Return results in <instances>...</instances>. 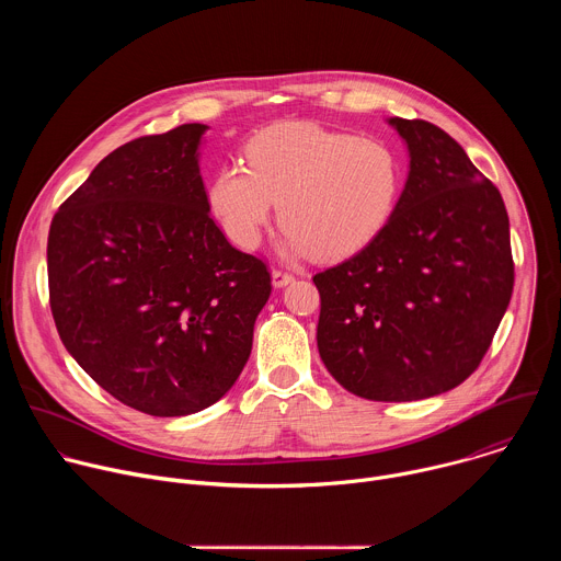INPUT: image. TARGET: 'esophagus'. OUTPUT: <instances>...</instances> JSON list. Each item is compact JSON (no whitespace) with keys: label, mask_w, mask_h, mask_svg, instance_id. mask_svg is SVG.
I'll return each instance as SVG.
<instances>
[{"label":"esophagus","mask_w":561,"mask_h":561,"mask_svg":"<svg viewBox=\"0 0 561 561\" xmlns=\"http://www.w3.org/2000/svg\"><path fill=\"white\" fill-rule=\"evenodd\" d=\"M293 279H295V275L288 273V271H279V268L273 271V286H275V288H284V286H288Z\"/></svg>","instance_id":"esophagus-1"}]
</instances>
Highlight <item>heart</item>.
Wrapping results in <instances>:
<instances>
[{
	"mask_svg": "<svg viewBox=\"0 0 561 561\" xmlns=\"http://www.w3.org/2000/svg\"><path fill=\"white\" fill-rule=\"evenodd\" d=\"M247 164L224 167L208 191L213 215L244 251L260 244L279 204L293 253L351 257L381 232L402 188V167L388 144L306 122L257 133Z\"/></svg>",
	"mask_w": 561,
	"mask_h": 561,
	"instance_id": "b5f03b06",
	"label": "heart"
}]
</instances>
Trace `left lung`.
<instances>
[{"label": "left lung", "instance_id": "8db88e82", "mask_svg": "<svg viewBox=\"0 0 561 561\" xmlns=\"http://www.w3.org/2000/svg\"><path fill=\"white\" fill-rule=\"evenodd\" d=\"M411 169L373 242L312 277L317 348L373 402H415L459 386L484 359L515 282L508 213L463 148L424 119L390 117Z\"/></svg>", "mask_w": 561, "mask_h": 561}]
</instances>
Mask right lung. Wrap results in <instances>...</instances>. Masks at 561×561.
Segmentation results:
<instances>
[{
  "instance_id": "right-lung-1",
  "label": "right lung",
  "mask_w": 561,
  "mask_h": 561,
  "mask_svg": "<svg viewBox=\"0 0 561 561\" xmlns=\"http://www.w3.org/2000/svg\"><path fill=\"white\" fill-rule=\"evenodd\" d=\"M208 126L137 137L55 213L48 293L57 333L106 392L154 417L221 399L271 297L266 264L228 244L199 175Z\"/></svg>"
}]
</instances>
